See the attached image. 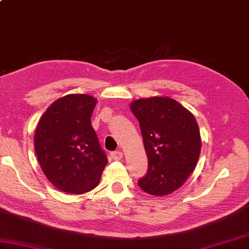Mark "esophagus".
<instances>
[{
  "mask_svg": "<svg viewBox=\"0 0 249 249\" xmlns=\"http://www.w3.org/2000/svg\"><path fill=\"white\" fill-rule=\"evenodd\" d=\"M110 156L114 160H120L121 158L123 157V153H122L121 151H114V152H111L110 153Z\"/></svg>",
  "mask_w": 249,
  "mask_h": 249,
  "instance_id": "esophagus-1",
  "label": "esophagus"
}]
</instances>
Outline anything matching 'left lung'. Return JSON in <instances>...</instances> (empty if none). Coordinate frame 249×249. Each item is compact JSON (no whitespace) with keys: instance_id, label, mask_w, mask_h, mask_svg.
I'll list each match as a JSON object with an SVG mask.
<instances>
[{"instance_id":"obj_1","label":"left lung","mask_w":249,"mask_h":249,"mask_svg":"<svg viewBox=\"0 0 249 249\" xmlns=\"http://www.w3.org/2000/svg\"><path fill=\"white\" fill-rule=\"evenodd\" d=\"M130 109L139 122L149 160L146 174L138 179L139 187L153 196L171 194L197 166L201 150L197 121L169 97L135 100Z\"/></svg>"}]
</instances>
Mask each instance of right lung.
<instances>
[{
	"mask_svg": "<svg viewBox=\"0 0 249 249\" xmlns=\"http://www.w3.org/2000/svg\"><path fill=\"white\" fill-rule=\"evenodd\" d=\"M96 99L71 94L55 100L36 127L34 145L47 178L70 194L95 188L108 158L91 124Z\"/></svg>",
	"mask_w": 249,
	"mask_h": 249,
	"instance_id": "right-lung-1",
	"label": "right lung"
}]
</instances>
